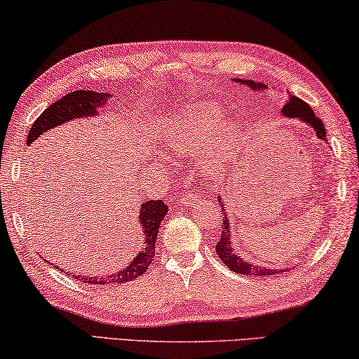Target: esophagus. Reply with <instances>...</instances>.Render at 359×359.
I'll return each mask as SVG.
<instances>
[{
	"label": "esophagus",
	"instance_id": "esophagus-1",
	"mask_svg": "<svg viewBox=\"0 0 359 359\" xmlns=\"http://www.w3.org/2000/svg\"><path fill=\"white\" fill-rule=\"evenodd\" d=\"M198 198H200V196L196 195V191L189 190V191H187V194H185V196L182 198V203H189V205H191V203H195V201L198 200Z\"/></svg>",
	"mask_w": 359,
	"mask_h": 359
}]
</instances>
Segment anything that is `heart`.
Here are the masks:
<instances>
[{"instance_id": "b5f03b06", "label": "heart", "mask_w": 359, "mask_h": 359, "mask_svg": "<svg viewBox=\"0 0 359 359\" xmlns=\"http://www.w3.org/2000/svg\"><path fill=\"white\" fill-rule=\"evenodd\" d=\"M226 111L214 101L184 108L170 116L161 127V142L165 149L179 156H190L210 142L206 149V169L224 153L238 145L240 128L232 121L222 122Z\"/></svg>"}]
</instances>
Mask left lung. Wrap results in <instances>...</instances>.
Masks as SVG:
<instances>
[{
  "label": "left lung",
  "mask_w": 359,
  "mask_h": 359,
  "mask_svg": "<svg viewBox=\"0 0 359 359\" xmlns=\"http://www.w3.org/2000/svg\"><path fill=\"white\" fill-rule=\"evenodd\" d=\"M235 82L247 85L251 90L255 92H264L267 88L264 83L261 82H255V80H243V79H235ZM282 114L288 117V119H298L308 124L309 127L313 128L314 133L319 140L327 142L325 140V127L324 122L319 119V117L314 114V111L309 108V104L304 103L297 96L288 95L287 103L282 106ZM217 203L221 205L222 210V233H221V240H219L216 245V253L219 255V258L224 261L229 269H232L233 272H238V274H245V276H274V274H280V272L288 271L287 267L283 269H274V267H267V266H259L256 263H250L248 259H245L240 256L237 251L233 248V240H232V233H231V221H229V216L226 210H224V201L221 200V196H217Z\"/></svg>",
  "instance_id": "1"
}]
</instances>
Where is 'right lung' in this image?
<instances>
[{"mask_svg": "<svg viewBox=\"0 0 359 359\" xmlns=\"http://www.w3.org/2000/svg\"><path fill=\"white\" fill-rule=\"evenodd\" d=\"M111 93L93 92V90H76V92L67 93L53 103L50 108L41 112V116L32 126L29 137H27V145H32L36 138L43 133L55 128L64 122H71L74 119H83V117L98 116V109L104 108L106 101L111 98ZM169 208L164 205L163 200H149L142 203L140 216L138 221L142 224L143 235V247L138 251L127 266L121 267L119 271L106 276H74L76 279L85 283H96V285H117V283L130 282L142 274H145L147 269L151 264L154 258V245H156L159 224L168 214Z\"/></svg>", "mask_w": 359, "mask_h": 359, "instance_id": "add662e5", "label": "right lung"}]
</instances>
